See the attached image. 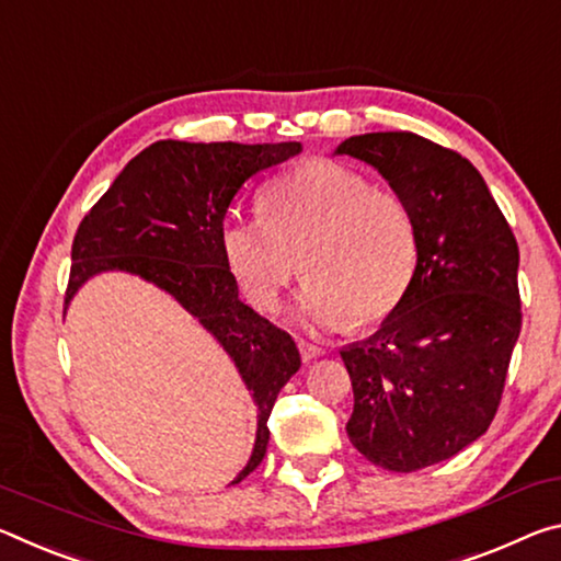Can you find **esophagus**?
<instances>
[{
  "mask_svg": "<svg viewBox=\"0 0 561 561\" xmlns=\"http://www.w3.org/2000/svg\"><path fill=\"white\" fill-rule=\"evenodd\" d=\"M298 351H300L302 363H313V360H318V357L325 355V347L313 345V343H306V341L298 343Z\"/></svg>",
  "mask_w": 561,
  "mask_h": 561,
  "instance_id": "1",
  "label": "esophagus"
}]
</instances>
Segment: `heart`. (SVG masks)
<instances>
[{"instance_id":"obj_1","label":"heart","mask_w":561,"mask_h":561,"mask_svg":"<svg viewBox=\"0 0 561 561\" xmlns=\"http://www.w3.org/2000/svg\"><path fill=\"white\" fill-rule=\"evenodd\" d=\"M265 218H228L220 245L253 306L273 310L310 275L298 310L320 328H365L390 316L417 268V226L405 198L347 163L313 159L275 179Z\"/></svg>"}]
</instances>
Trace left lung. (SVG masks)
Wrapping results in <instances>:
<instances>
[{
  "instance_id": "1",
  "label": "left lung",
  "mask_w": 561,
  "mask_h": 561,
  "mask_svg": "<svg viewBox=\"0 0 561 561\" xmlns=\"http://www.w3.org/2000/svg\"><path fill=\"white\" fill-rule=\"evenodd\" d=\"M405 198L417 268L378 333L341 351L355 405L347 437L390 472L455 457L488 433L519 337V248L488 183L460 153L408 131L335 149Z\"/></svg>"
}]
</instances>
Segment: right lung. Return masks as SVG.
I'll return each instance as SVG.
<instances>
[{
  "mask_svg": "<svg viewBox=\"0 0 561 561\" xmlns=\"http://www.w3.org/2000/svg\"><path fill=\"white\" fill-rule=\"evenodd\" d=\"M302 151L286 144L156 141L134 156L79 224L64 306L101 273H131L179 302L224 347L259 410L253 453L231 484L251 474L268 447L275 398L300 367L296 341L238 298L220 228L248 179ZM64 308V310H67Z\"/></svg>",
  "mask_w": 561,
  "mask_h": 561,
  "instance_id": "right-lung-1",
  "label": "right lung"
}]
</instances>
